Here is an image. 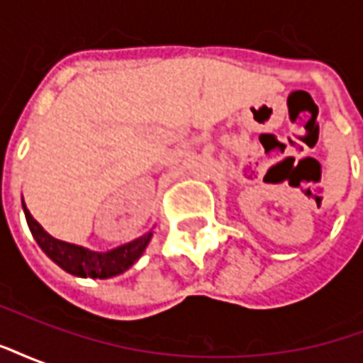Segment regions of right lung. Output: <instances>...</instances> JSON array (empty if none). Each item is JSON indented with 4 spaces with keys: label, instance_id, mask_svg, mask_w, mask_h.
<instances>
[{
    "label": "right lung",
    "instance_id": "right-lung-1",
    "mask_svg": "<svg viewBox=\"0 0 363 363\" xmlns=\"http://www.w3.org/2000/svg\"><path fill=\"white\" fill-rule=\"evenodd\" d=\"M23 212H25V218H27L30 233L36 239L38 247L46 252V257L54 260L66 272L74 274V276H82V278H101L103 280V278H112V276L126 272L128 268L142 257V252L145 251V247H147L151 239L150 231L140 239L132 241V243L122 245V247L112 249V251H89V249H83L79 245H72L66 243V241H60V239H54L50 233H46L43 225L30 216L25 202H23Z\"/></svg>",
    "mask_w": 363,
    "mask_h": 363
}]
</instances>
